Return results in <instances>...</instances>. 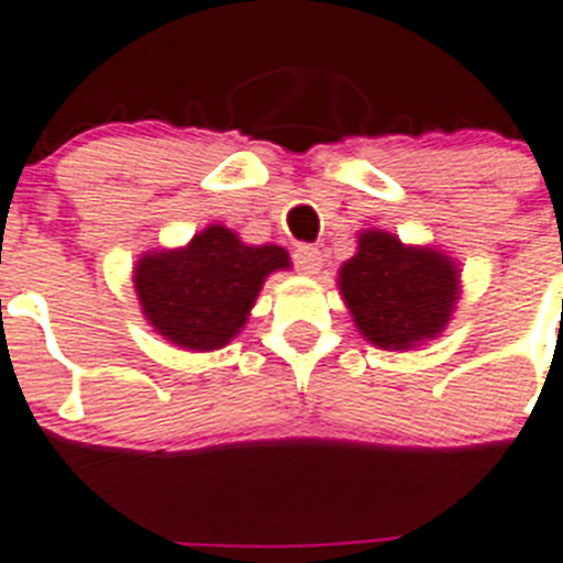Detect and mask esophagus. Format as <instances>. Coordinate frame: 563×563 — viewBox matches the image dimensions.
<instances>
[{"label": "esophagus", "mask_w": 563, "mask_h": 563, "mask_svg": "<svg viewBox=\"0 0 563 563\" xmlns=\"http://www.w3.org/2000/svg\"><path fill=\"white\" fill-rule=\"evenodd\" d=\"M291 260H295V266L300 274H318L320 263H323V257H320V249H314V245H297L295 254H291Z\"/></svg>", "instance_id": "obj_1"}]
</instances>
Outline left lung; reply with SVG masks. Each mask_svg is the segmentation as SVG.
I'll return each mask as SVG.
<instances>
[{
	"label": "left lung",
	"mask_w": 563,
	"mask_h": 563,
	"mask_svg": "<svg viewBox=\"0 0 563 563\" xmlns=\"http://www.w3.org/2000/svg\"><path fill=\"white\" fill-rule=\"evenodd\" d=\"M340 268L354 323L380 349H412L434 338L457 300V268L441 252L409 249L386 231H366Z\"/></svg>",
	"instance_id": "1"
}]
</instances>
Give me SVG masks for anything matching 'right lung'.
<instances>
[{
    "label": "right lung",
    "mask_w": 563,
    "mask_h": 563,
    "mask_svg": "<svg viewBox=\"0 0 563 563\" xmlns=\"http://www.w3.org/2000/svg\"><path fill=\"white\" fill-rule=\"evenodd\" d=\"M289 266L280 245H245L209 225L186 249L145 254L134 268L136 297L163 338L211 352L243 329L268 274Z\"/></svg>",
    "instance_id": "obj_1"
}]
</instances>
